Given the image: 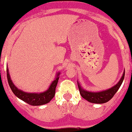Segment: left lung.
Instances as JSON below:
<instances>
[{"mask_svg": "<svg viewBox=\"0 0 132 132\" xmlns=\"http://www.w3.org/2000/svg\"><path fill=\"white\" fill-rule=\"evenodd\" d=\"M124 77L125 72L123 73V76L121 78L120 81L114 86L110 88V89H107L105 91L96 92V93L87 92V91L85 90V89H83L81 88L79 83L77 82V85H78V88L79 89L80 94H81V95L82 96V98H84L86 100H88V101L92 103H95V104H104V103L107 102L108 101H109L113 97L115 93L117 92V91L119 89V87L121 85L123 79H124Z\"/></svg>", "mask_w": 132, "mask_h": 132, "instance_id": "obj_1", "label": "left lung"}]
</instances>
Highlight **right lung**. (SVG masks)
<instances>
[{
    "label": "right lung",
    "mask_w": 132,
    "mask_h": 132,
    "mask_svg": "<svg viewBox=\"0 0 132 132\" xmlns=\"http://www.w3.org/2000/svg\"><path fill=\"white\" fill-rule=\"evenodd\" d=\"M59 74L60 73H58L56 78L55 79V81H53L47 91L40 93H28L20 90L14 86L11 80L8 69H7V77L8 83L12 92L17 97L31 105H44L51 101V99L54 97L55 95V89H56L57 83L59 79V77H58Z\"/></svg>",
    "instance_id": "right-lung-1"
}]
</instances>
